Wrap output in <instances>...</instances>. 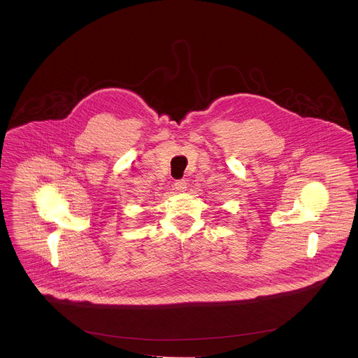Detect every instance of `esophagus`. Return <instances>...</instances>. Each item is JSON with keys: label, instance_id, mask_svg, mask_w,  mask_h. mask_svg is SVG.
<instances>
[{"label": "esophagus", "instance_id": "1", "mask_svg": "<svg viewBox=\"0 0 358 358\" xmlns=\"http://www.w3.org/2000/svg\"><path fill=\"white\" fill-rule=\"evenodd\" d=\"M173 186H175V189L178 190V192H185L186 189H187V183H186V180L185 179H180V180H175V183H173Z\"/></svg>", "mask_w": 358, "mask_h": 358}]
</instances>
